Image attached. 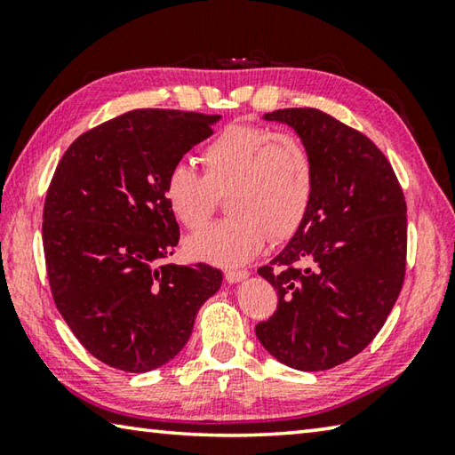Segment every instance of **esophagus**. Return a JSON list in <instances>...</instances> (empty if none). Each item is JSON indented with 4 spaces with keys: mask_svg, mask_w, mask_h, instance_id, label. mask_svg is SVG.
Returning a JSON list of instances; mask_svg holds the SVG:
<instances>
[{
    "mask_svg": "<svg viewBox=\"0 0 455 455\" xmlns=\"http://www.w3.org/2000/svg\"><path fill=\"white\" fill-rule=\"evenodd\" d=\"M246 276H249V271H244V268H227V271H225V279H227V283H238V281H244Z\"/></svg>",
    "mask_w": 455,
    "mask_h": 455,
    "instance_id": "esophagus-1",
    "label": "esophagus"
}]
</instances>
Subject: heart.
Masks as SVG:
<instances>
[{
	"mask_svg": "<svg viewBox=\"0 0 455 455\" xmlns=\"http://www.w3.org/2000/svg\"><path fill=\"white\" fill-rule=\"evenodd\" d=\"M203 174L187 163L166 172L163 196L172 217L196 233L227 196L228 219L192 238L188 251L214 265H241L268 238L287 241L309 214L315 160L303 138L255 124H228L200 152Z\"/></svg>",
	"mask_w": 455,
	"mask_h": 455,
	"instance_id": "1",
	"label": "heart"
}]
</instances>
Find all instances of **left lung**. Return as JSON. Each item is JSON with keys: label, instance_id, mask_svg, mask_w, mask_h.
<instances>
[{"label": "left lung", "instance_id": "obj_1", "mask_svg": "<svg viewBox=\"0 0 455 455\" xmlns=\"http://www.w3.org/2000/svg\"><path fill=\"white\" fill-rule=\"evenodd\" d=\"M297 130L315 160L309 214L259 275L276 291L257 323L263 347L301 371H325L363 351L403 287L407 204L389 160L359 130L317 108L265 114Z\"/></svg>", "mask_w": 455, "mask_h": 455}]
</instances>
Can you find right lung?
<instances>
[{
    "mask_svg": "<svg viewBox=\"0 0 455 455\" xmlns=\"http://www.w3.org/2000/svg\"><path fill=\"white\" fill-rule=\"evenodd\" d=\"M217 120L138 108L76 138L52 176L42 241L53 303L114 369L144 373L179 355L220 289L219 268L164 263L180 228L163 196L166 172Z\"/></svg>",
    "mask_w": 455,
    "mask_h": 455,
    "instance_id": "right-lung-1",
    "label": "right lung"
}]
</instances>
